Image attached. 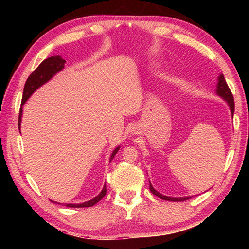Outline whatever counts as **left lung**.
<instances>
[{
	"mask_svg": "<svg viewBox=\"0 0 249 249\" xmlns=\"http://www.w3.org/2000/svg\"><path fill=\"white\" fill-rule=\"evenodd\" d=\"M216 94L220 95L221 98L225 101V102L229 104L230 109H231V116L234 115V109H235V104H234V98H233V94H231V92L230 90L229 86H227V83L225 81V78L223 74H220L217 78V86H216ZM150 183V182H149ZM149 189L153 195L157 196L158 197L162 200H168V201H185L188 199H190L191 196H185V197H170V196H166L161 195V193L158 192L156 189L151 185V183L149 184Z\"/></svg>",
	"mask_w": 249,
	"mask_h": 249,
	"instance_id": "obj_1",
	"label": "left lung"
}]
</instances>
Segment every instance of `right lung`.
Masks as SVG:
<instances>
[{"instance_id": "add662e5", "label": "right lung", "mask_w": 249, "mask_h": 249, "mask_svg": "<svg viewBox=\"0 0 249 249\" xmlns=\"http://www.w3.org/2000/svg\"><path fill=\"white\" fill-rule=\"evenodd\" d=\"M65 64L66 60H64L60 56H53L49 57L47 59L41 62V64L37 67V68L34 70V72L29 75L28 79L26 80V83L24 86V91H23V99H22V105L26 102V101L29 99L34 92H35L38 88H40L43 84L46 82H48L50 79H52L54 74L58 73L59 71H61L65 68ZM22 115H23V108L20 107L19 109V115H18V128L20 132V122H22ZM120 150V146H117L116 148L113 150V153L109 157V162L112 161L114 156L116 155L117 151ZM107 195V185L104 184V187L102 189V191L100 192L99 196H96L93 199H91L90 201L83 202V203H69V204H65L69 208H89V206H93L95 203L104 197V196ZM54 202V201H52ZM57 203V202H56Z\"/></svg>"}]
</instances>
